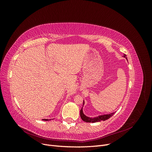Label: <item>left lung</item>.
Instances as JSON below:
<instances>
[{"label": "left lung", "mask_w": 152, "mask_h": 152, "mask_svg": "<svg viewBox=\"0 0 152 152\" xmlns=\"http://www.w3.org/2000/svg\"><path fill=\"white\" fill-rule=\"evenodd\" d=\"M124 57H126V55L124 54ZM126 59H127V58H126ZM84 104V102L83 103V104ZM114 114V113H112L110 114H107V115H100L98 116L97 117H94V118H90L86 116L83 113V111H82V108L80 110V117L82 119V121L86 122H92V123H94V122H99L101 121H106L109 118L111 117Z\"/></svg>", "instance_id": "left-lung-1"}]
</instances>
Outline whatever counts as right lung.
<instances>
[{
    "mask_svg": "<svg viewBox=\"0 0 152 152\" xmlns=\"http://www.w3.org/2000/svg\"><path fill=\"white\" fill-rule=\"evenodd\" d=\"M43 121H49V119H42Z\"/></svg>",
    "mask_w": 152,
    "mask_h": 152,
    "instance_id": "obj_1",
    "label": "right lung"
}]
</instances>
